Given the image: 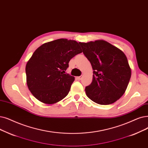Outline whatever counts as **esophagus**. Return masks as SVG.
I'll use <instances>...</instances> for the list:
<instances>
[{"label": "esophagus", "mask_w": 148, "mask_h": 148, "mask_svg": "<svg viewBox=\"0 0 148 148\" xmlns=\"http://www.w3.org/2000/svg\"><path fill=\"white\" fill-rule=\"evenodd\" d=\"M82 77H83V76H82V75H80V76H79V77H77V79H78V80H82Z\"/></svg>", "instance_id": "34e87169"}]
</instances>
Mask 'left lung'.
<instances>
[{
    "instance_id": "obj_1",
    "label": "left lung",
    "mask_w": 148,
    "mask_h": 148,
    "mask_svg": "<svg viewBox=\"0 0 148 148\" xmlns=\"http://www.w3.org/2000/svg\"><path fill=\"white\" fill-rule=\"evenodd\" d=\"M79 43L94 70L92 81L85 88L88 97L100 105L113 103L125 93L131 76L126 56L105 40Z\"/></svg>"
}]
</instances>
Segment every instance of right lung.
<instances>
[{"label": "right lung", "mask_w": 148, "mask_h": 148, "mask_svg": "<svg viewBox=\"0 0 148 148\" xmlns=\"http://www.w3.org/2000/svg\"><path fill=\"white\" fill-rule=\"evenodd\" d=\"M81 53L77 42L66 38L38 47L25 68L27 86L32 94L46 104H53L65 98L74 81V77L65 71L70 60Z\"/></svg>", "instance_id": "add662e5"}]
</instances>
